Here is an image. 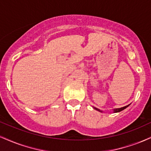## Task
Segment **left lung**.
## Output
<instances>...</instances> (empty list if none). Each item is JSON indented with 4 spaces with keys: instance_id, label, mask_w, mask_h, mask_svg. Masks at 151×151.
<instances>
[{
    "instance_id": "8db88e82",
    "label": "left lung",
    "mask_w": 151,
    "mask_h": 151,
    "mask_svg": "<svg viewBox=\"0 0 151 151\" xmlns=\"http://www.w3.org/2000/svg\"><path fill=\"white\" fill-rule=\"evenodd\" d=\"M129 105H130V104H129V105H127V106H124V107L120 108V109H113V113H118V112H120V111H123L124 109H125L126 108H127L128 106H129ZM92 107H93V109H95V110H96V111H99V112H101V113H103V112H104L103 111H101V110L99 109H97V108L94 107V106H92Z\"/></svg>"
}]
</instances>
